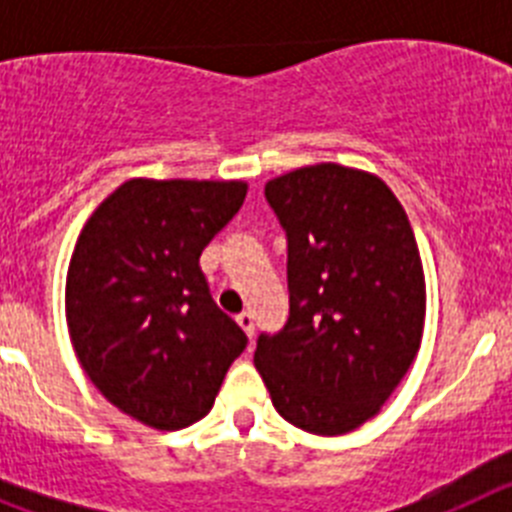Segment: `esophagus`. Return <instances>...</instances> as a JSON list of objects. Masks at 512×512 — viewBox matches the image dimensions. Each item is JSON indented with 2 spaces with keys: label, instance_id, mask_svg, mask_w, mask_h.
<instances>
[{
  "label": "esophagus",
  "instance_id": "esophagus-1",
  "mask_svg": "<svg viewBox=\"0 0 512 512\" xmlns=\"http://www.w3.org/2000/svg\"><path fill=\"white\" fill-rule=\"evenodd\" d=\"M235 320H238V325L243 328V333H246L248 338H253V333H256V323H253L251 312H241Z\"/></svg>",
  "mask_w": 512,
  "mask_h": 512
}]
</instances>
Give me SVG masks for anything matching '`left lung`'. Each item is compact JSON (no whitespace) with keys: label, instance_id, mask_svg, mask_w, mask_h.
<instances>
[{"label":"left lung","instance_id":"8db88e82","mask_svg":"<svg viewBox=\"0 0 512 512\" xmlns=\"http://www.w3.org/2000/svg\"><path fill=\"white\" fill-rule=\"evenodd\" d=\"M287 238L289 315L253 364L277 413L341 436L379 413L420 348L425 279L410 220L372 174L318 164L271 179Z\"/></svg>","mask_w":512,"mask_h":512}]
</instances>
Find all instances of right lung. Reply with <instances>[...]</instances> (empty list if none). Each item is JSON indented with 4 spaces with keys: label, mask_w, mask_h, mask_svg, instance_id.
<instances>
[{
    "label": "right lung",
    "mask_w": 512,
    "mask_h": 512,
    "mask_svg": "<svg viewBox=\"0 0 512 512\" xmlns=\"http://www.w3.org/2000/svg\"><path fill=\"white\" fill-rule=\"evenodd\" d=\"M243 200V182L133 179L76 241L66 320L81 369L115 408L158 431L205 418L248 343L200 269Z\"/></svg>",
    "instance_id": "obj_1"
}]
</instances>
